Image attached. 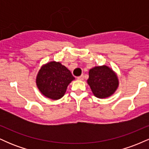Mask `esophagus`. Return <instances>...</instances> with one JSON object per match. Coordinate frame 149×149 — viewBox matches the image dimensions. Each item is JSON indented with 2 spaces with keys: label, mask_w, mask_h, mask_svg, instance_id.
I'll list each match as a JSON object with an SVG mask.
<instances>
[{
  "label": "esophagus",
  "mask_w": 149,
  "mask_h": 149,
  "mask_svg": "<svg viewBox=\"0 0 149 149\" xmlns=\"http://www.w3.org/2000/svg\"><path fill=\"white\" fill-rule=\"evenodd\" d=\"M77 79L80 80H83V79H84V76H83V75H81V76L77 77Z\"/></svg>",
  "instance_id": "obj_1"
}]
</instances>
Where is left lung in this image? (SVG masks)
<instances>
[{
    "mask_svg": "<svg viewBox=\"0 0 149 149\" xmlns=\"http://www.w3.org/2000/svg\"><path fill=\"white\" fill-rule=\"evenodd\" d=\"M88 83L94 95L102 99L115 92L118 86V80L116 73L108 66H95L89 71Z\"/></svg>",
    "mask_w": 149,
    "mask_h": 149,
    "instance_id": "8db88e82",
    "label": "left lung"
}]
</instances>
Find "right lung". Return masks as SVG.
<instances>
[{
    "label": "right lung",
    "instance_id": "add662e5",
    "mask_svg": "<svg viewBox=\"0 0 149 149\" xmlns=\"http://www.w3.org/2000/svg\"><path fill=\"white\" fill-rule=\"evenodd\" d=\"M74 79L66 66L59 62L51 61L40 68L36 85L44 96L57 100L64 96L68 85Z\"/></svg>",
    "mask_w": 149,
    "mask_h": 149
}]
</instances>
